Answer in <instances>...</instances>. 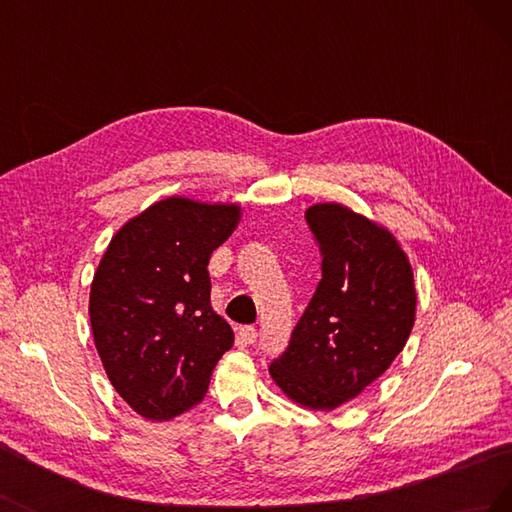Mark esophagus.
Segmentation results:
<instances>
[{
    "mask_svg": "<svg viewBox=\"0 0 512 512\" xmlns=\"http://www.w3.org/2000/svg\"><path fill=\"white\" fill-rule=\"evenodd\" d=\"M239 337L243 339L245 344H254L256 339H258V331H256L254 327H250V324H247V327H241V329H239Z\"/></svg>",
    "mask_w": 512,
    "mask_h": 512,
    "instance_id": "esophagus-1",
    "label": "esophagus"
}]
</instances>
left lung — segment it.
I'll return each mask as SVG.
<instances>
[{
	"label": "left lung",
	"instance_id": "1",
	"mask_svg": "<svg viewBox=\"0 0 512 512\" xmlns=\"http://www.w3.org/2000/svg\"><path fill=\"white\" fill-rule=\"evenodd\" d=\"M305 222L320 250L322 280L269 371L301 406L333 410L404 350L416 292L391 232L335 203L309 207Z\"/></svg>",
	"mask_w": 512,
	"mask_h": 512
}]
</instances>
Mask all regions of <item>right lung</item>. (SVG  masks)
I'll use <instances>...</instances> for the list:
<instances>
[{
    "instance_id": "right-lung-1",
    "label": "right lung",
    "mask_w": 512,
    "mask_h": 512,
    "mask_svg": "<svg viewBox=\"0 0 512 512\" xmlns=\"http://www.w3.org/2000/svg\"><path fill=\"white\" fill-rule=\"evenodd\" d=\"M237 220L235 205L160 200L117 232L94 275L89 318L102 365L151 421L194 408L235 342L211 309L207 265Z\"/></svg>"
}]
</instances>
